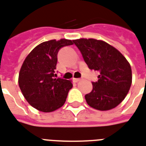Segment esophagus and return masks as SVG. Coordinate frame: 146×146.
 Wrapping results in <instances>:
<instances>
[{
	"label": "esophagus",
	"mask_w": 146,
	"mask_h": 146,
	"mask_svg": "<svg viewBox=\"0 0 146 146\" xmlns=\"http://www.w3.org/2000/svg\"><path fill=\"white\" fill-rule=\"evenodd\" d=\"M73 81H74V82H76H76L80 81V80H81V79H80V78H73Z\"/></svg>",
	"instance_id": "34e87169"
}]
</instances>
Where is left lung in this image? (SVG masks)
Wrapping results in <instances>:
<instances>
[{
  "label": "left lung",
  "mask_w": 146,
  "mask_h": 146,
  "mask_svg": "<svg viewBox=\"0 0 146 146\" xmlns=\"http://www.w3.org/2000/svg\"><path fill=\"white\" fill-rule=\"evenodd\" d=\"M74 43L90 70L99 72L91 92L85 95L87 104L99 111H108L127 96L132 82L128 61L117 48L102 40L79 38Z\"/></svg>",
  "instance_id": "left-lung-1"
}]
</instances>
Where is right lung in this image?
<instances>
[{
	"label": "right lung",
	"instance_id": "add662e5",
	"mask_svg": "<svg viewBox=\"0 0 146 146\" xmlns=\"http://www.w3.org/2000/svg\"><path fill=\"white\" fill-rule=\"evenodd\" d=\"M73 43L74 40L66 38L46 41L35 47L24 60L18 85L29 104L40 111H54L66 102L72 81L55 78V70L59 48Z\"/></svg>",
	"mask_w": 146,
	"mask_h": 146
}]
</instances>
